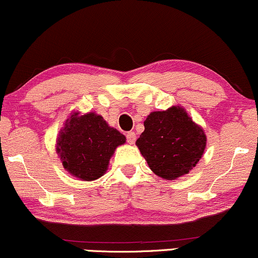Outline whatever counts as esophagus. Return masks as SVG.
<instances>
[{
  "label": "esophagus",
  "mask_w": 258,
  "mask_h": 258,
  "mask_svg": "<svg viewBox=\"0 0 258 258\" xmlns=\"http://www.w3.org/2000/svg\"><path fill=\"white\" fill-rule=\"evenodd\" d=\"M126 140H128V142L130 145H134L135 144V140H136V135L134 132H129L128 134H126Z\"/></svg>",
  "instance_id": "34e87169"
}]
</instances>
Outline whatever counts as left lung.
<instances>
[{
    "instance_id": "8db88e82",
    "label": "left lung",
    "mask_w": 258,
    "mask_h": 258,
    "mask_svg": "<svg viewBox=\"0 0 258 258\" xmlns=\"http://www.w3.org/2000/svg\"><path fill=\"white\" fill-rule=\"evenodd\" d=\"M136 146L157 176L174 180L187 174L202 158L207 136L182 106L154 111L144 122Z\"/></svg>"
}]
</instances>
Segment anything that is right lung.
Segmentation results:
<instances>
[{
  "instance_id": "right-lung-1",
  "label": "right lung",
  "mask_w": 258,
  "mask_h": 258,
  "mask_svg": "<svg viewBox=\"0 0 258 258\" xmlns=\"http://www.w3.org/2000/svg\"><path fill=\"white\" fill-rule=\"evenodd\" d=\"M125 140L100 114L73 111L57 136L56 152L68 173L91 182L104 176L114 151Z\"/></svg>"
}]
</instances>
